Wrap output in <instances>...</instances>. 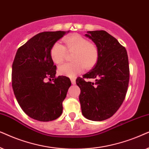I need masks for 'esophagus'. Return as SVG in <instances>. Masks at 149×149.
I'll use <instances>...</instances> for the list:
<instances>
[{"label":"esophagus","mask_w":149,"mask_h":149,"mask_svg":"<svg viewBox=\"0 0 149 149\" xmlns=\"http://www.w3.org/2000/svg\"><path fill=\"white\" fill-rule=\"evenodd\" d=\"M71 84H76V80H75L74 78H71Z\"/></svg>","instance_id":"obj_1"}]
</instances>
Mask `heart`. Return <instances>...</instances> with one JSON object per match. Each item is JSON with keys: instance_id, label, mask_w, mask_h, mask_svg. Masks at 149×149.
<instances>
[{"instance_id": "1", "label": "heart", "mask_w": 149, "mask_h": 149, "mask_svg": "<svg viewBox=\"0 0 149 149\" xmlns=\"http://www.w3.org/2000/svg\"><path fill=\"white\" fill-rule=\"evenodd\" d=\"M64 42L69 52H74L73 63H66L59 67L58 72L61 76L73 78L80 74L85 68L90 69L97 63L99 50L88 39L78 34L65 37ZM66 49L60 42H56L50 49V56L56 64H61L65 60Z\"/></svg>"}]
</instances>
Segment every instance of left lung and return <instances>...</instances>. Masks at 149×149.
I'll return each instance as SVG.
<instances>
[{
  "instance_id": "8db88e82",
  "label": "left lung",
  "mask_w": 149,
  "mask_h": 149,
  "mask_svg": "<svg viewBox=\"0 0 149 149\" xmlns=\"http://www.w3.org/2000/svg\"><path fill=\"white\" fill-rule=\"evenodd\" d=\"M85 37L92 40L99 50L97 63L84 78L95 82L76 80L83 116L101 121L110 118L123 102L130 80L128 56L125 47L105 31H87Z\"/></svg>"
}]
</instances>
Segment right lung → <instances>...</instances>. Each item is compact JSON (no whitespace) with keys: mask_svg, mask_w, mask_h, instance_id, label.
Returning a JSON list of instances; mask_svg holds the SVG:
<instances>
[{"mask_svg":"<svg viewBox=\"0 0 149 149\" xmlns=\"http://www.w3.org/2000/svg\"><path fill=\"white\" fill-rule=\"evenodd\" d=\"M69 32L39 33L19 47L15 54L12 65L13 93L22 110L35 120L51 121L63 112V102L71 83L66 76L55 78L56 66L50 49ZM47 77L52 78L53 82H45Z\"/></svg>","mask_w":149,"mask_h":149,"instance_id":"right-lung-1","label":"right lung"}]
</instances>
